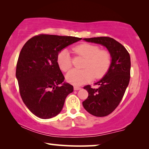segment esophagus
<instances>
[{
  "label": "esophagus",
  "mask_w": 149,
  "mask_h": 149,
  "mask_svg": "<svg viewBox=\"0 0 149 149\" xmlns=\"http://www.w3.org/2000/svg\"><path fill=\"white\" fill-rule=\"evenodd\" d=\"M81 87H78V86H74V90H79V89H81Z\"/></svg>",
  "instance_id": "34e87169"
}]
</instances>
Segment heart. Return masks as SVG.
Returning a JSON list of instances; mask_svg holds the SVG:
<instances>
[{
	"mask_svg": "<svg viewBox=\"0 0 149 149\" xmlns=\"http://www.w3.org/2000/svg\"><path fill=\"white\" fill-rule=\"evenodd\" d=\"M75 54L86 58L83 69H72L66 74L67 82L74 85L88 83L94 78L100 79L107 74L111 65V54L108 50L100 49L95 45L84 43L73 48ZM60 68L67 72L72 66V58L67 49L60 51L57 57Z\"/></svg>",
	"mask_w": 149,
	"mask_h": 149,
	"instance_id": "1",
	"label": "heart"
}]
</instances>
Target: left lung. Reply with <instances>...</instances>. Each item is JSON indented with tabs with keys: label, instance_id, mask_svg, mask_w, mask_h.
I'll use <instances>...</instances> for the list:
<instances>
[{
	"label": "left lung",
	"instance_id": "8db88e82",
	"mask_svg": "<svg viewBox=\"0 0 149 149\" xmlns=\"http://www.w3.org/2000/svg\"><path fill=\"white\" fill-rule=\"evenodd\" d=\"M83 39L101 44L111 54L112 62L109 71L100 81L95 83L99 87L92 88L89 85L83 87L89 93L87 98L83 102L85 109L95 117H105L118 107L129 85L130 56L125 47L113 38L100 36Z\"/></svg>",
	"mask_w": 149,
	"mask_h": 149
}]
</instances>
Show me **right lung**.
Masks as SVG:
<instances>
[{"label":"right lung","instance_id":"right-lung-1","mask_svg":"<svg viewBox=\"0 0 149 149\" xmlns=\"http://www.w3.org/2000/svg\"><path fill=\"white\" fill-rule=\"evenodd\" d=\"M81 39L40 34L22 47L15 74L22 100L36 117L45 119L58 115L67 95L73 91L72 85L63 83L57 57L61 50Z\"/></svg>","mask_w":149,"mask_h":149}]
</instances>
